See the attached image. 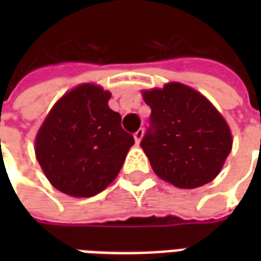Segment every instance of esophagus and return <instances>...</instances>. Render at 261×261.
Instances as JSON below:
<instances>
[{"mask_svg":"<svg viewBox=\"0 0 261 261\" xmlns=\"http://www.w3.org/2000/svg\"><path fill=\"white\" fill-rule=\"evenodd\" d=\"M142 136H144V130H142V128H140V130H137L136 133H134V140H136V144H140V142H141Z\"/></svg>","mask_w":261,"mask_h":261,"instance_id":"esophagus-1","label":"esophagus"}]
</instances>
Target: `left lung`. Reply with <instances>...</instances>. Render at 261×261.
<instances>
[{"mask_svg":"<svg viewBox=\"0 0 261 261\" xmlns=\"http://www.w3.org/2000/svg\"><path fill=\"white\" fill-rule=\"evenodd\" d=\"M142 96L151 119L141 147L153 172L179 189L214 180L232 149L222 114L200 92L179 82L142 91Z\"/></svg>","mask_w":261,"mask_h":261,"instance_id":"8db88e82","label":"left lung"}]
</instances>
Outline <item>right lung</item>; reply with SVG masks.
I'll use <instances>...</instances> for the list:
<instances>
[{
    "mask_svg": "<svg viewBox=\"0 0 261 261\" xmlns=\"http://www.w3.org/2000/svg\"><path fill=\"white\" fill-rule=\"evenodd\" d=\"M110 96L95 84L78 85L54 105L39 128L37 162L60 192L96 196L119 175L134 138L109 108Z\"/></svg>",
    "mask_w": 261,
    "mask_h": 261,
    "instance_id": "obj_1",
    "label": "right lung"
}]
</instances>
